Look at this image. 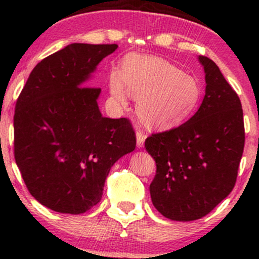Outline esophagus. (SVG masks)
Returning a JSON list of instances; mask_svg holds the SVG:
<instances>
[{
	"label": "esophagus",
	"mask_w": 259,
	"mask_h": 259,
	"mask_svg": "<svg viewBox=\"0 0 259 259\" xmlns=\"http://www.w3.org/2000/svg\"><path fill=\"white\" fill-rule=\"evenodd\" d=\"M145 139H146V135L142 132H140V130H138V132H136V146H138V148L144 147Z\"/></svg>",
	"instance_id": "esophagus-1"
}]
</instances>
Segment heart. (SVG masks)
I'll list each match as a JSON object with an SVG mask.
<instances>
[{"label":"heart","instance_id":"heart-1","mask_svg":"<svg viewBox=\"0 0 259 259\" xmlns=\"http://www.w3.org/2000/svg\"><path fill=\"white\" fill-rule=\"evenodd\" d=\"M113 101L125 107L129 95L138 100L140 119L152 129L167 130L186 119L201 97L198 80L170 62L154 56H129L121 74L108 80Z\"/></svg>","mask_w":259,"mask_h":259}]
</instances>
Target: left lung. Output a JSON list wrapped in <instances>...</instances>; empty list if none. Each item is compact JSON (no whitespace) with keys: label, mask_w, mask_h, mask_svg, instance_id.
Returning <instances> with one entry per match:
<instances>
[{"label":"left lung","mask_w":259,"mask_h":259,"mask_svg":"<svg viewBox=\"0 0 259 259\" xmlns=\"http://www.w3.org/2000/svg\"><path fill=\"white\" fill-rule=\"evenodd\" d=\"M206 94L186 123L146 139L156 160L150 185L153 206L170 221L204 217L234 189L245 146L243 113L239 96L212 59L198 56Z\"/></svg>","instance_id":"left-lung-1"}]
</instances>
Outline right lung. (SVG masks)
Returning a JSON list of instances; mask_svg holds the SVG:
<instances>
[{"label":"right lung","mask_w":259,"mask_h":259,"mask_svg":"<svg viewBox=\"0 0 259 259\" xmlns=\"http://www.w3.org/2000/svg\"><path fill=\"white\" fill-rule=\"evenodd\" d=\"M117 49L68 45L36 64L17 101L16 163L32 197L55 212L81 214L96 206L111 168L135 150L130 121L103 117L101 89L89 88Z\"/></svg>","instance_id":"obj_1"}]
</instances>
